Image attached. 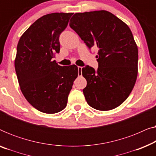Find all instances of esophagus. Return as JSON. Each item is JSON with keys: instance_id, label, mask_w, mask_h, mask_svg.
Masks as SVG:
<instances>
[{"instance_id": "1", "label": "esophagus", "mask_w": 156, "mask_h": 156, "mask_svg": "<svg viewBox=\"0 0 156 156\" xmlns=\"http://www.w3.org/2000/svg\"><path fill=\"white\" fill-rule=\"evenodd\" d=\"M82 67H78V75L81 76L82 75Z\"/></svg>"}]
</instances>
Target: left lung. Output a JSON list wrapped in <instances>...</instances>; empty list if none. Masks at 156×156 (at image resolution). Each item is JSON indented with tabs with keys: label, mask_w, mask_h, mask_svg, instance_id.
Segmentation results:
<instances>
[{
	"label": "left lung",
	"mask_w": 156,
	"mask_h": 156,
	"mask_svg": "<svg viewBox=\"0 0 156 156\" xmlns=\"http://www.w3.org/2000/svg\"><path fill=\"white\" fill-rule=\"evenodd\" d=\"M69 23L89 48L98 49V69H82L87 104L99 111L118 107L129 97L138 75V47L131 30L106 10L78 12Z\"/></svg>",
	"instance_id": "1"
}]
</instances>
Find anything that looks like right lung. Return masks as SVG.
Here are the masks:
<instances>
[{"label":"right lung","instance_id":"1","mask_svg":"<svg viewBox=\"0 0 156 156\" xmlns=\"http://www.w3.org/2000/svg\"><path fill=\"white\" fill-rule=\"evenodd\" d=\"M72 15L43 16L23 34L17 46L15 69L20 90L34 108L45 114H55L66 107L78 76L77 66L62 67L53 60L60 50L59 35Z\"/></svg>","mask_w":156,"mask_h":156}]
</instances>
